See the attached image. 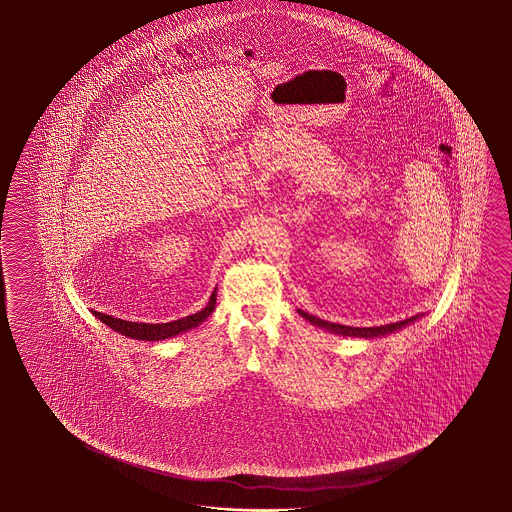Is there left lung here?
<instances>
[{
  "label": "left lung",
  "mask_w": 512,
  "mask_h": 512,
  "mask_svg": "<svg viewBox=\"0 0 512 512\" xmlns=\"http://www.w3.org/2000/svg\"><path fill=\"white\" fill-rule=\"evenodd\" d=\"M298 312H300L302 318L307 319L310 325H314V327L323 328V330L337 334V336L362 337V339H375V337L389 336V334H394V332L402 330V328L407 327V325H411L414 321H418V319L423 316V314H416V316H412V318L396 321V323H389V325H380V327H346V325L330 323V321H325V319L316 318V316L307 314V312H303V310H298Z\"/></svg>",
  "instance_id": "obj_1"
}]
</instances>
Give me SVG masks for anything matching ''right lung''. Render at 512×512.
<instances>
[{
	"label": "right lung",
	"instance_id": "add662e5",
	"mask_svg": "<svg viewBox=\"0 0 512 512\" xmlns=\"http://www.w3.org/2000/svg\"><path fill=\"white\" fill-rule=\"evenodd\" d=\"M214 309H216V289H214V293L210 294V300L205 309L198 310L191 316L169 321V323H135V321H126V319L112 318L109 314H101V312H94V316L121 336L132 337L139 341H162V339L184 334L187 330L202 325Z\"/></svg>",
	"mask_w": 512,
	"mask_h": 512
}]
</instances>
